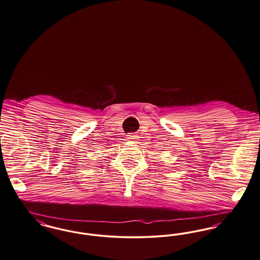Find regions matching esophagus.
<instances>
[{
  "instance_id": "1",
  "label": "esophagus",
  "mask_w": 260,
  "mask_h": 260,
  "mask_svg": "<svg viewBox=\"0 0 260 260\" xmlns=\"http://www.w3.org/2000/svg\"><path fill=\"white\" fill-rule=\"evenodd\" d=\"M126 139L128 141H137V135H134V134H129L126 135Z\"/></svg>"
}]
</instances>
